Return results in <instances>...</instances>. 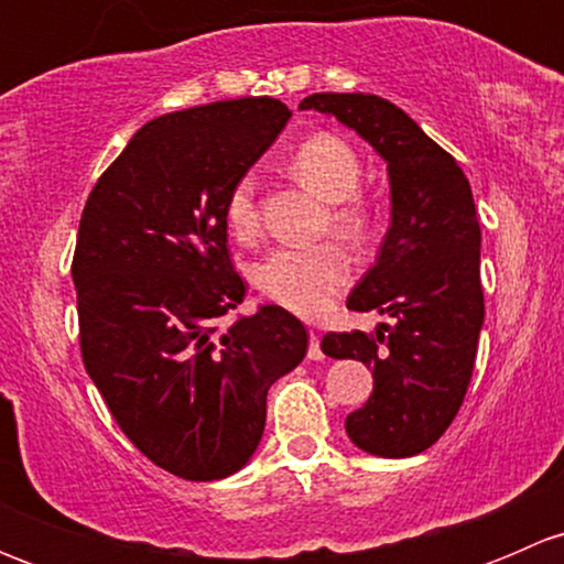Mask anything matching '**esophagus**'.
I'll return each instance as SVG.
<instances>
[{"label": "esophagus", "mask_w": 564, "mask_h": 564, "mask_svg": "<svg viewBox=\"0 0 564 564\" xmlns=\"http://www.w3.org/2000/svg\"><path fill=\"white\" fill-rule=\"evenodd\" d=\"M308 357L311 360H324V351H322V338L316 333H311V344H308Z\"/></svg>", "instance_id": "1"}]
</instances>
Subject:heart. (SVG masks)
Listing matches in <instances>:
<instances>
[{"label":"heart","instance_id":"heart-1","mask_svg":"<svg viewBox=\"0 0 564 564\" xmlns=\"http://www.w3.org/2000/svg\"><path fill=\"white\" fill-rule=\"evenodd\" d=\"M292 172L316 193L333 202V226L346 237L368 235L371 209L357 196L362 163L355 147L335 133L308 135L292 155ZM259 180L256 174L237 176L226 196V224L231 235L248 240L259 231ZM355 275V259L340 242L318 246H283L267 253L256 267V286L281 308L305 318L327 314Z\"/></svg>","mask_w":564,"mask_h":564}]
</instances>
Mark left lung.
I'll return each instance as SVG.
<instances>
[{
  "label": "left lung",
  "mask_w": 564,
  "mask_h": 564,
  "mask_svg": "<svg viewBox=\"0 0 564 564\" xmlns=\"http://www.w3.org/2000/svg\"><path fill=\"white\" fill-rule=\"evenodd\" d=\"M305 108L333 113L388 161L392 224L346 308L379 311L392 324L327 333L322 351L373 368L371 398L346 417L349 440L371 456H417L456 420L486 314L469 180L451 152L379 95L316 93Z\"/></svg>",
  "instance_id": "left-lung-1"
}]
</instances>
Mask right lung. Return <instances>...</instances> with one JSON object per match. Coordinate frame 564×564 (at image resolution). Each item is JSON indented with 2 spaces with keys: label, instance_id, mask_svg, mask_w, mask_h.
<instances>
[{
  "label": "right lung",
  "instance_id": "right-lung-1",
  "mask_svg": "<svg viewBox=\"0 0 564 564\" xmlns=\"http://www.w3.org/2000/svg\"><path fill=\"white\" fill-rule=\"evenodd\" d=\"M289 117L275 98L163 113L84 204L70 267L84 366L122 434L185 480L248 464L267 390L308 349L303 322L278 305L220 329L246 297L226 246V196Z\"/></svg>",
  "mask_w": 564,
  "mask_h": 564
}]
</instances>
